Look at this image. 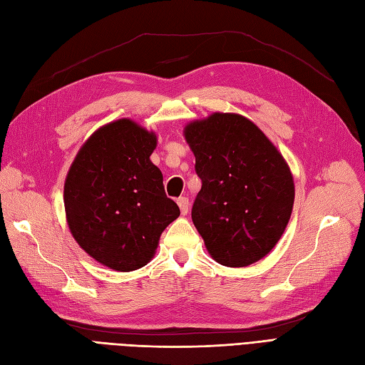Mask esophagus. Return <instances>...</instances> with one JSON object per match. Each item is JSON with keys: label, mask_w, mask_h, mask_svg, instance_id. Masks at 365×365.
Masks as SVG:
<instances>
[{"label": "esophagus", "mask_w": 365, "mask_h": 365, "mask_svg": "<svg viewBox=\"0 0 365 365\" xmlns=\"http://www.w3.org/2000/svg\"><path fill=\"white\" fill-rule=\"evenodd\" d=\"M178 206H180L182 215H187V213H189V206H190L189 198L187 197H180V198H178Z\"/></svg>", "instance_id": "esophagus-1"}]
</instances>
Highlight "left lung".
Masks as SVG:
<instances>
[{"mask_svg": "<svg viewBox=\"0 0 365 365\" xmlns=\"http://www.w3.org/2000/svg\"><path fill=\"white\" fill-rule=\"evenodd\" d=\"M201 190L192 221L220 264L243 268L263 259L285 230L294 181L285 159L250 119L213 113L184 130Z\"/></svg>", "mask_w": 365, "mask_h": 365, "instance_id": "1", "label": "left lung"}]
</instances>
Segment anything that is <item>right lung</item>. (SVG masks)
Masks as SVG:
<instances>
[{
	"instance_id": "add662e5",
	"label": "right lung",
	"mask_w": 365,
	"mask_h": 365,
	"mask_svg": "<svg viewBox=\"0 0 365 365\" xmlns=\"http://www.w3.org/2000/svg\"><path fill=\"white\" fill-rule=\"evenodd\" d=\"M156 135L130 119L97 130L80 148L65 182V210L76 242L114 271L147 264L163 230L180 217L163 173L150 161Z\"/></svg>"
}]
</instances>
